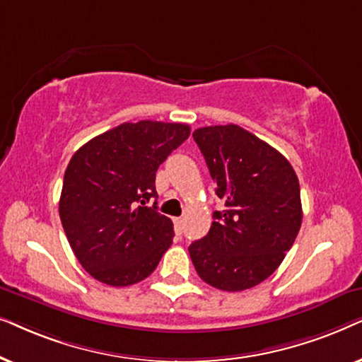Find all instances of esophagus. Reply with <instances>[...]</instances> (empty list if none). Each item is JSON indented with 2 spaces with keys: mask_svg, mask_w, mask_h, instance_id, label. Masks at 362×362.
Returning a JSON list of instances; mask_svg holds the SVG:
<instances>
[{
  "mask_svg": "<svg viewBox=\"0 0 362 362\" xmlns=\"http://www.w3.org/2000/svg\"><path fill=\"white\" fill-rule=\"evenodd\" d=\"M173 225H175V233L177 235L184 233V218H175V220H173Z\"/></svg>",
  "mask_w": 362,
  "mask_h": 362,
  "instance_id": "1",
  "label": "esophagus"
}]
</instances>
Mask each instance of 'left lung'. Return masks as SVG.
<instances>
[{"label": "left lung", "mask_w": 362, "mask_h": 362, "mask_svg": "<svg viewBox=\"0 0 362 362\" xmlns=\"http://www.w3.org/2000/svg\"><path fill=\"white\" fill-rule=\"evenodd\" d=\"M225 210L189 247L199 276L223 291L264 281L293 247L303 210L300 182L276 148L235 124L194 132Z\"/></svg>", "instance_id": "obj_1"}]
</instances>
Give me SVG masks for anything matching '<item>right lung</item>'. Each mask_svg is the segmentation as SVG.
<instances>
[{"mask_svg": "<svg viewBox=\"0 0 362 362\" xmlns=\"http://www.w3.org/2000/svg\"><path fill=\"white\" fill-rule=\"evenodd\" d=\"M190 136L187 124L124 122L72 156L59 216L76 258L109 286L142 281L172 245L173 223L157 211L156 172Z\"/></svg>", "mask_w": 362, "mask_h": 362, "instance_id": "add662e5", "label": "right lung"}]
</instances>
